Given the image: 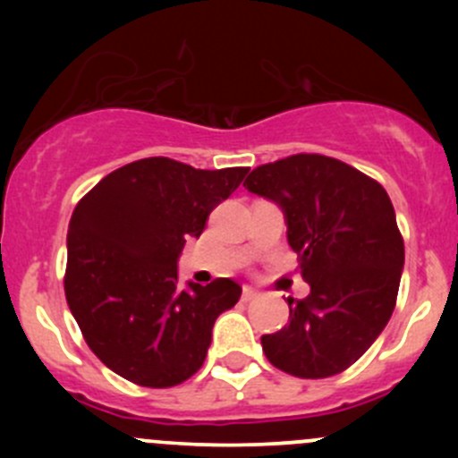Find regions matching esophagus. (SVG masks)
<instances>
[{"label":"esophagus","mask_w":458,"mask_h":458,"mask_svg":"<svg viewBox=\"0 0 458 458\" xmlns=\"http://www.w3.org/2000/svg\"><path fill=\"white\" fill-rule=\"evenodd\" d=\"M257 297H259V293L255 288H250V285H246V288H243V294H242L243 301H252V299H257Z\"/></svg>","instance_id":"esophagus-1"}]
</instances>
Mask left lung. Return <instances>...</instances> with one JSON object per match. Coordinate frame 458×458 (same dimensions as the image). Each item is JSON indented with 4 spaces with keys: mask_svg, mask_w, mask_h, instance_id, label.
Segmentation results:
<instances>
[{
    "mask_svg": "<svg viewBox=\"0 0 458 458\" xmlns=\"http://www.w3.org/2000/svg\"><path fill=\"white\" fill-rule=\"evenodd\" d=\"M243 186L281 208L310 285L303 301L288 299V326L261 336L267 361L301 378L344 372L394 310L405 252L390 197L357 168L323 155L259 165Z\"/></svg>",
    "mask_w": 458,
    "mask_h": 458,
    "instance_id": "1",
    "label": "left lung"
}]
</instances>
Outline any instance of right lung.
I'll list each match as a JSON object with an SVG mask.
<instances>
[{"instance_id": "obj_1", "label": "right lung", "mask_w": 458, "mask_h": 458, "mask_svg": "<svg viewBox=\"0 0 458 458\" xmlns=\"http://www.w3.org/2000/svg\"><path fill=\"white\" fill-rule=\"evenodd\" d=\"M246 174L150 157L110 173L77 203L66 301L88 348L119 377L170 387L203 366L212 326L239 301L242 285L224 276L179 288L177 261Z\"/></svg>"}]
</instances>
